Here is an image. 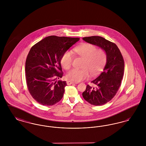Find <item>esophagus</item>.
Returning a JSON list of instances; mask_svg holds the SVG:
<instances>
[{"instance_id":"34e87169","label":"esophagus","mask_w":146,"mask_h":146,"mask_svg":"<svg viewBox=\"0 0 146 146\" xmlns=\"http://www.w3.org/2000/svg\"><path fill=\"white\" fill-rule=\"evenodd\" d=\"M76 84V83H74V82H73L70 81V80L67 81V85H70V84Z\"/></svg>"}]
</instances>
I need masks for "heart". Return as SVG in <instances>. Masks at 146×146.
I'll return each mask as SVG.
<instances>
[{
	"instance_id": "heart-1",
	"label": "heart",
	"mask_w": 146,
	"mask_h": 146,
	"mask_svg": "<svg viewBox=\"0 0 146 146\" xmlns=\"http://www.w3.org/2000/svg\"><path fill=\"white\" fill-rule=\"evenodd\" d=\"M73 52L84 58L82 69H73L66 75L67 78L74 82H79L88 78L89 73L92 76L97 75L104 68L107 56L104 49H97L96 45L90 43H84L73 49ZM73 57L69 51L63 53L60 60L63 68L70 70Z\"/></svg>"
}]
</instances>
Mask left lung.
<instances>
[{
  "label": "left lung",
  "mask_w": 146,
  "mask_h": 146,
  "mask_svg": "<svg viewBox=\"0 0 146 146\" xmlns=\"http://www.w3.org/2000/svg\"><path fill=\"white\" fill-rule=\"evenodd\" d=\"M83 39L104 49L107 56L104 71L91 82L96 87L87 85L82 94L84 100L89 104L101 106L110 101L118 92L124 74V58L117 45L103 37L92 36Z\"/></svg>",
  "instance_id": "obj_1"
}]
</instances>
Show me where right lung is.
<instances>
[{"label":"right lung","instance_id":"1","mask_svg":"<svg viewBox=\"0 0 146 146\" xmlns=\"http://www.w3.org/2000/svg\"><path fill=\"white\" fill-rule=\"evenodd\" d=\"M79 39L51 35L31 48L26 61V80L29 92L39 104L52 106L62 99L66 82H55L63 74L61 58Z\"/></svg>","mask_w":146,"mask_h":146}]
</instances>
